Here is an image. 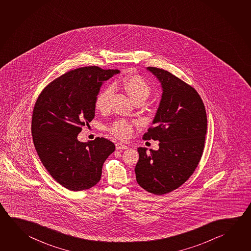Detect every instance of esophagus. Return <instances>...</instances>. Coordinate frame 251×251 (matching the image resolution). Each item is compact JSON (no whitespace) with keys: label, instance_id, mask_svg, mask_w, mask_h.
Instances as JSON below:
<instances>
[{"label":"esophagus","instance_id":"obj_1","mask_svg":"<svg viewBox=\"0 0 251 251\" xmlns=\"http://www.w3.org/2000/svg\"><path fill=\"white\" fill-rule=\"evenodd\" d=\"M115 147H116V150L127 149V145H124V144H122V143H117V144L115 145Z\"/></svg>","mask_w":251,"mask_h":251}]
</instances>
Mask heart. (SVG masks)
Listing matches in <instances>:
<instances>
[{
    "instance_id": "obj_1",
    "label": "heart",
    "mask_w": 251,
    "mask_h": 251,
    "mask_svg": "<svg viewBox=\"0 0 251 251\" xmlns=\"http://www.w3.org/2000/svg\"><path fill=\"white\" fill-rule=\"evenodd\" d=\"M115 83V86H117ZM120 84L124 91L131 97L134 101L146 100L151 94V89L149 84L142 76L130 75L125 76ZM115 92L113 85H107L98 94L95 100V106L98 110L105 113L110 108V101ZM110 131L114 136L120 139H127L133 132L132 124L125 120H118L111 125Z\"/></svg>"
}]
</instances>
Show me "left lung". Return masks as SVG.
I'll use <instances>...</instances> for the list:
<instances>
[{
	"label": "left lung",
	"instance_id": "obj_1",
	"mask_svg": "<svg viewBox=\"0 0 251 251\" xmlns=\"http://www.w3.org/2000/svg\"><path fill=\"white\" fill-rule=\"evenodd\" d=\"M159 81L162 95L152 127L145 140L158 141V150L137 148V183L150 193L164 195L192 176L202 157L207 130L205 107L198 92L161 69L148 67Z\"/></svg>",
	"mask_w": 251,
	"mask_h": 251
}]
</instances>
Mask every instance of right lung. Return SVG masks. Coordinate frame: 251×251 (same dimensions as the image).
I'll return each mask as SVG.
<instances>
[{
    "label": "right lung",
    "mask_w": 251,
    "mask_h": 251,
    "mask_svg": "<svg viewBox=\"0 0 251 251\" xmlns=\"http://www.w3.org/2000/svg\"><path fill=\"white\" fill-rule=\"evenodd\" d=\"M118 70L84 67L69 71L38 98L31 135L41 162L54 180L72 191L91 189L100 180L102 167L115 146L104 137L77 139L95 115V100L103 83Z\"/></svg>",
    "instance_id": "right-lung-1"
}]
</instances>
